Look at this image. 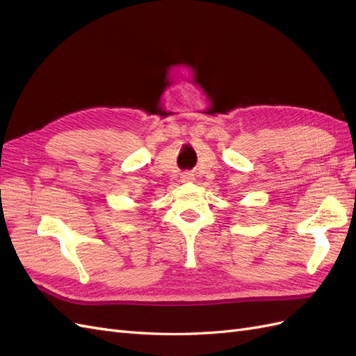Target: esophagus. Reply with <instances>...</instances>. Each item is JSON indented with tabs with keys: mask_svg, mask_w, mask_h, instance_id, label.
I'll return each mask as SVG.
<instances>
[{
	"mask_svg": "<svg viewBox=\"0 0 356 356\" xmlns=\"http://www.w3.org/2000/svg\"><path fill=\"white\" fill-rule=\"evenodd\" d=\"M195 181V175L191 174V172H184V174L181 175V182H186V184H188V182H193Z\"/></svg>",
	"mask_w": 356,
	"mask_h": 356,
	"instance_id": "34e87169",
	"label": "esophagus"
}]
</instances>
